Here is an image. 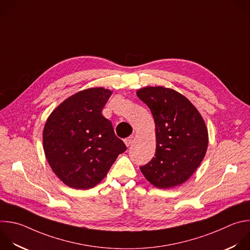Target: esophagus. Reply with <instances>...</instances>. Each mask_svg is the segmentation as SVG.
I'll return each instance as SVG.
<instances>
[{
	"label": "esophagus",
	"instance_id": "obj_1",
	"mask_svg": "<svg viewBox=\"0 0 250 250\" xmlns=\"http://www.w3.org/2000/svg\"><path fill=\"white\" fill-rule=\"evenodd\" d=\"M132 142H133V136H129V137H127V138L125 139V145H126L127 147L130 146Z\"/></svg>",
	"mask_w": 250,
	"mask_h": 250
}]
</instances>
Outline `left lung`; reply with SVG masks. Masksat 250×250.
Listing matches in <instances>:
<instances>
[{"label": "left lung", "mask_w": 250, "mask_h": 250, "mask_svg": "<svg viewBox=\"0 0 250 250\" xmlns=\"http://www.w3.org/2000/svg\"><path fill=\"white\" fill-rule=\"evenodd\" d=\"M150 109L156 126V153L140 167L145 179L158 188L187 182L201 164L208 147L203 118L183 94L163 86L136 92Z\"/></svg>", "instance_id": "left-lung-1"}]
</instances>
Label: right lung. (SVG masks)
<instances>
[{
    "instance_id": "right-lung-1",
    "label": "right lung",
    "mask_w": 250,
    "mask_h": 250,
    "mask_svg": "<svg viewBox=\"0 0 250 250\" xmlns=\"http://www.w3.org/2000/svg\"><path fill=\"white\" fill-rule=\"evenodd\" d=\"M111 95L103 87L79 91L60 104L45 124V156L53 172L69 188H94L126 150L102 115Z\"/></svg>"
}]
</instances>
